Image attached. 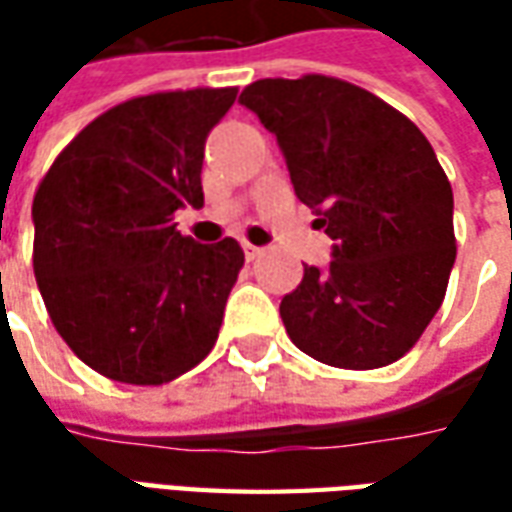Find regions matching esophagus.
Returning a JSON list of instances; mask_svg holds the SVG:
<instances>
[{
  "label": "esophagus",
  "mask_w": 512,
  "mask_h": 512,
  "mask_svg": "<svg viewBox=\"0 0 512 512\" xmlns=\"http://www.w3.org/2000/svg\"><path fill=\"white\" fill-rule=\"evenodd\" d=\"M244 255H246V260H255V257H260V252H263V249H260V246H255V244H249V241H244Z\"/></svg>",
  "instance_id": "34e87169"
}]
</instances>
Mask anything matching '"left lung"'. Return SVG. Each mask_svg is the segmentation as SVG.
<instances>
[{"label": "left lung", "instance_id": "1", "mask_svg": "<svg viewBox=\"0 0 512 512\" xmlns=\"http://www.w3.org/2000/svg\"><path fill=\"white\" fill-rule=\"evenodd\" d=\"M238 101L277 136L296 197L334 241L329 266H304L279 304L288 337L323 365H392L439 312L455 263L452 189L433 147L332 76L260 79Z\"/></svg>", "mask_w": 512, "mask_h": 512}]
</instances>
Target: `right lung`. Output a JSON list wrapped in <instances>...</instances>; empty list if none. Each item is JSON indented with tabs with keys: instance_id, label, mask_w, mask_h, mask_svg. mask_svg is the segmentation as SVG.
Segmentation results:
<instances>
[{
	"instance_id": "1",
	"label": "right lung",
	"mask_w": 512,
	"mask_h": 512,
	"mask_svg": "<svg viewBox=\"0 0 512 512\" xmlns=\"http://www.w3.org/2000/svg\"><path fill=\"white\" fill-rule=\"evenodd\" d=\"M235 87L142 95L95 117L32 202V266L51 323L95 373L167 384L211 354L244 252L197 244L172 213L202 205L205 139Z\"/></svg>"
}]
</instances>
